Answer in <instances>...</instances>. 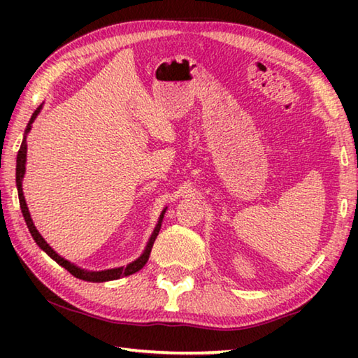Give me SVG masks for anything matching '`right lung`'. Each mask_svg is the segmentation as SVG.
I'll use <instances>...</instances> for the list:
<instances>
[{
	"instance_id": "1",
	"label": "right lung",
	"mask_w": 358,
	"mask_h": 358,
	"mask_svg": "<svg viewBox=\"0 0 358 358\" xmlns=\"http://www.w3.org/2000/svg\"><path fill=\"white\" fill-rule=\"evenodd\" d=\"M42 108V104L36 108L34 113L31 115V120H29V123L25 129V136H23V142L20 145V150H19V155H17V169H15V183H17V191H19V201H20V208H22V213L23 217H25V222L29 229V234H31V237L34 238L36 245H38L42 251H45L48 256H50L53 260H55L57 264H59L62 266H64L66 270L69 271L71 275H74L78 280H83V281H90V282H104V281H113V280H118V278H123V276H129L132 273H136L141 268H143V265L148 262V257H150V252H151V248H153L155 240L157 237V234H159L161 230V222H162V217H164L166 213V208L162 210V213L159 216V221H157L156 227L153 230V234H151V237L147 243V248H145V251L142 252V256L136 259L134 262L128 264L126 266H118V268H110V270H102V271H88V270H83L80 266H77L74 264H71L69 260H66L64 257L59 256L55 251L52 250L50 246H48L47 241L42 238V235L39 234V230L34 227L33 220H31V215H29L28 207H27V202H25V196H23V189H22V180H23V175H25V164H27V134L29 131H31V124L33 121L38 117L39 112Z\"/></svg>"
}]
</instances>
